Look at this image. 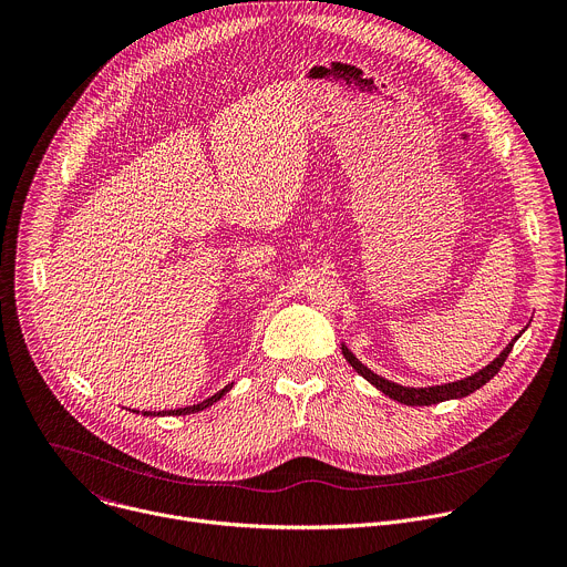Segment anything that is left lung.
<instances>
[{
  "instance_id": "left-lung-1",
  "label": "left lung",
  "mask_w": 567,
  "mask_h": 567,
  "mask_svg": "<svg viewBox=\"0 0 567 567\" xmlns=\"http://www.w3.org/2000/svg\"><path fill=\"white\" fill-rule=\"evenodd\" d=\"M518 338V336H516ZM516 338L501 351V355L496 360H492L485 369L476 371L474 375H470V379H463V381H456V383H447V385H436V388H425V390H414V388H403V385H396V383H390L385 379H381V375H375L371 369H367L347 347H342V355L347 358V362L362 375V379H367L371 385L379 388L383 394H388L390 399L399 401V403H405V405H436V403H443V401H450V399H463L476 390H481L487 381H492L494 375L498 373V369L503 367V362L507 360Z\"/></svg>"
}]
</instances>
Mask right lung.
Here are the masks:
<instances>
[{
	"label": "right lung",
	"instance_id": "obj_1",
	"mask_svg": "<svg viewBox=\"0 0 567 567\" xmlns=\"http://www.w3.org/2000/svg\"><path fill=\"white\" fill-rule=\"evenodd\" d=\"M231 390V385L229 388H225L223 392H218V394H214L212 399H207V401H203V403H198V405H192V408H182V410H171V412H142L144 416H184V414H196V412H203V410H207L209 405H214L216 401H220L227 392Z\"/></svg>",
	"mask_w": 567,
	"mask_h": 567
}]
</instances>
